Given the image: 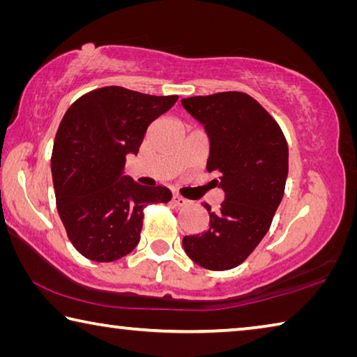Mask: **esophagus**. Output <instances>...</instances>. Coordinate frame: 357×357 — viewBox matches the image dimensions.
I'll return each instance as SVG.
<instances>
[{"label":"esophagus","mask_w":357,"mask_h":357,"mask_svg":"<svg viewBox=\"0 0 357 357\" xmlns=\"http://www.w3.org/2000/svg\"><path fill=\"white\" fill-rule=\"evenodd\" d=\"M173 203L176 206H187L190 203V201L183 198V197H179V195H173Z\"/></svg>","instance_id":"esophagus-1"}]
</instances>
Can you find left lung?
Here are the masks:
<instances>
[{"label":"left lung","instance_id":"8db88e82","mask_svg":"<svg viewBox=\"0 0 357 357\" xmlns=\"http://www.w3.org/2000/svg\"><path fill=\"white\" fill-rule=\"evenodd\" d=\"M181 105L204 126L207 172L220 173L225 199L217 211L204 203L209 226L185 236L184 251L199 267L223 271L256 248L280 206L289 173L287 142L271 115L242 92L192 96Z\"/></svg>","mask_w":357,"mask_h":357}]
</instances>
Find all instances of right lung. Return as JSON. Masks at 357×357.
Wrapping results in <instances>:
<instances>
[{
  "label": "right lung",
  "mask_w": 357,
  "mask_h": 357,
  "mask_svg": "<svg viewBox=\"0 0 357 357\" xmlns=\"http://www.w3.org/2000/svg\"><path fill=\"white\" fill-rule=\"evenodd\" d=\"M176 100L112 86L81 96L63 115L51 173L59 217L84 257H125L140 241L145 207L172 199L167 187H144L125 174V162L137 156L148 126Z\"/></svg>",
  "instance_id": "right-lung-1"
}]
</instances>
